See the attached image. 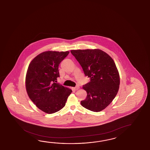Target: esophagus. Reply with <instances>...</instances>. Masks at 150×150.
<instances>
[{
	"instance_id": "34e87169",
	"label": "esophagus",
	"mask_w": 150,
	"mask_h": 150,
	"mask_svg": "<svg viewBox=\"0 0 150 150\" xmlns=\"http://www.w3.org/2000/svg\"><path fill=\"white\" fill-rule=\"evenodd\" d=\"M79 89V86H76V87L73 88V89H74V91H77V90H78Z\"/></svg>"
}]
</instances>
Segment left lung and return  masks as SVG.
Returning <instances> with one entry per match:
<instances>
[{"label":"left lung","mask_w":150,"mask_h":150,"mask_svg":"<svg viewBox=\"0 0 150 150\" xmlns=\"http://www.w3.org/2000/svg\"><path fill=\"white\" fill-rule=\"evenodd\" d=\"M90 81L83 86L87 95L81 105L93 112L103 110L111 103L119 91L120 76L113 59L98 49L71 50Z\"/></svg>","instance_id":"left-lung-1"}]
</instances>
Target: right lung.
<instances>
[{"instance_id":"add662e5","label":"right lung","mask_w":150,"mask_h":150,"mask_svg":"<svg viewBox=\"0 0 150 150\" xmlns=\"http://www.w3.org/2000/svg\"><path fill=\"white\" fill-rule=\"evenodd\" d=\"M69 52L47 51L30 62L25 77V86L30 100L41 111L48 114L64 107L72 90L57 82L59 66Z\"/></svg>"}]
</instances>
